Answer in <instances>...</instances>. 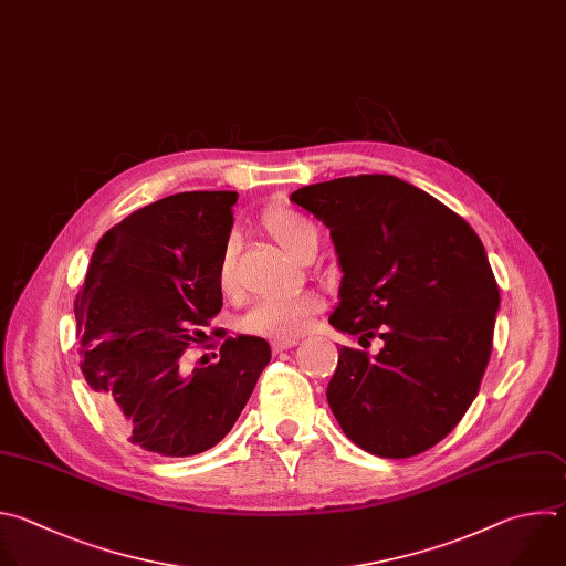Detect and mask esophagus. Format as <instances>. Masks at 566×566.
Here are the masks:
<instances>
[{
	"label": "esophagus",
	"instance_id": "obj_1",
	"mask_svg": "<svg viewBox=\"0 0 566 566\" xmlns=\"http://www.w3.org/2000/svg\"><path fill=\"white\" fill-rule=\"evenodd\" d=\"M296 344H298L296 338H283V342H274V344H272V350H274V353H283V350L294 348Z\"/></svg>",
	"mask_w": 566,
	"mask_h": 566
}]
</instances>
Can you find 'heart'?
Listing matches in <instances>:
<instances>
[{"instance_id": "heart-1", "label": "heart", "mask_w": 566, "mask_h": 566, "mask_svg": "<svg viewBox=\"0 0 566 566\" xmlns=\"http://www.w3.org/2000/svg\"><path fill=\"white\" fill-rule=\"evenodd\" d=\"M265 232L283 248L292 259H305L316 254L318 230L316 224L292 209H272L263 218ZM218 285L224 294H234L239 287L237 279V250L234 243H228L220 254L218 263ZM323 310V298L314 292L298 294H274L261 298L243 318V327L250 334L270 336V338H294L303 334L314 316Z\"/></svg>"}]
</instances>
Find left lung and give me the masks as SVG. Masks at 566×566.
I'll list each match as a JSON object with an SVG mask.
<instances>
[{
  "label": "left lung",
  "instance_id": "1",
  "mask_svg": "<svg viewBox=\"0 0 566 566\" xmlns=\"http://www.w3.org/2000/svg\"><path fill=\"white\" fill-rule=\"evenodd\" d=\"M292 202L327 224L344 279L329 323L381 338L342 348L327 403L342 430L388 460L423 453L478 397L493 348L500 287L471 224L386 174L296 189Z\"/></svg>",
  "mask_w": 566,
  "mask_h": 566
}]
</instances>
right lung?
I'll use <instances>...</instances> for the list:
<instances>
[{"label": "right lung", "mask_w": 566, "mask_h": 566, "mask_svg": "<svg viewBox=\"0 0 566 566\" xmlns=\"http://www.w3.org/2000/svg\"><path fill=\"white\" fill-rule=\"evenodd\" d=\"M237 191H185L111 228L75 298L80 368L102 412L132 443L163 458L216 446L245 408L272 350L241 334L191 375L180 357L222 307L220 254Z\"/></svg>", "instance_id": "obj_1"}]
</instances>
